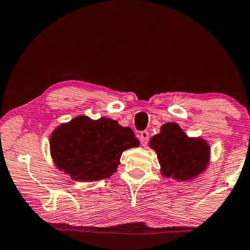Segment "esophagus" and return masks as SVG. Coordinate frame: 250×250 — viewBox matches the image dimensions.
Instances as JSON below:
<instances>
[{
  "label": "esophagus",
  "mask_w": 250,
  "mask_h": 250,
  "mask_svg": "<svg viewBox=\"0 0 250 250\" xmlns=\"http://www.w3.org/2000/svg\"><path fill=\"white\" fill-rule=\"evenodd\" d=\"M139 139L142 146H146L148 144V140H149V132L148 131H141L139 134Z\"/></svg>",
  "instance_id": "esophagus-1"
}]
</instances>
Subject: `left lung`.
Here are the masks:
<instances>
[{
    "label": "left lung",
    "instance_id": "left-lung-1",
    "mask_svg": "<svg viewBox=\"0 0 250 250\" xmlns=\"http://www.w3.org/2000/svg\"><path fill=\"white\" fill-rule=\"evenodd\" d=\"M157 152L162 176L178 181L191 180L207 167L210 149L201 138H189L175 122L161 126L160 133L150 140Z\"/></svg>",
    "mask_w": 250,
    "mask_h": 250
}]
</instances>
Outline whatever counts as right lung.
I'll return each instance as SVG.
<instances>
[{"label":"right lung","mask_w":250,"mask_h":250,"mask_svg":"<svg viewBox=\"0 0 250 250\" xmlns=\"http://www.w3.org/2000/svg\"><path fill=\"white\" fill-rule=\"evenodd\" d=\"M139 146L129 126L110 118L81 116L51 134V156L58 169L75 181H97L116 172L125 150Z\"/></svg>","instance_id":"obj_1"}]
</instances>
